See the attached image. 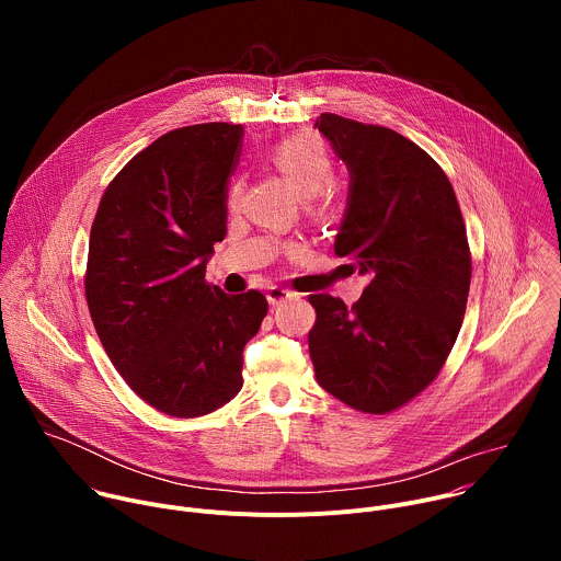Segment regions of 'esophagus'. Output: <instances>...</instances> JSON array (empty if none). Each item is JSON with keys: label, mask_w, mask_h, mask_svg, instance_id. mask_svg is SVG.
Wrapping results in <instances>:
<instances>
[{"label": "esophagus", "mask_w": 561, "mask_h": 561, "mask_svg": "<svg viewBox=\"0 0 561 561\" xmlns=\"http://www.w3.org/2000/svg\"><path fill=\"white\" fill-rule=\"evenodd\" d=\"M293 297H295V293H290V290H286V288H282V286H271V288L266 290V299H268L271 306H279L282 301L293 299Z\"/></svg>", "instance_id": "esophagus-1"}]
</instances>
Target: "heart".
<instances>
[{
  "label": "heart",
  "mask_w": 561,
  "mask_h": 561,
  "mask_svg": "<svg viewBox=\"0 0 561 561\" xmlns=\"http://www.w3.org/2000/svg\"><path fill=\"white\" fill-rule=\"evenodd\" d=\"M271 159L304 197H322V191L335 175V164L329 148L312 133H301L284 139L273 150ZM317 192L320 193L319 196L316 195ZM239 197H242V182L232 180L226 188V206L234 210L239 206Z\"/></svg>",
  "instance_id": "obj_1"
}]
</instances>
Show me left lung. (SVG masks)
Instances as JSON below:
<instances>
[{"label":"left lung","mask_w":561,"mask_h":561,"mask_svg":"<svg viewBox=\"0 0 561 561\" xmlns=\"http://www.w3.org/2000/svg\"><path fill=\"white\" fill-rule=\"evenodd\" d=\"M314 128L351 175L335 255L368 286L353 308L308 297V351L327 392L383 415L437 377L457 340L470 288L466 228L446 173L415 141L333 113Z\"/></svg>","instance_id":"8db88e82"}]
</instances>
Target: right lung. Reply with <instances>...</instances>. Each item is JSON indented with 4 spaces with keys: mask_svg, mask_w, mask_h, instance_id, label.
Instances as JSON below:
<instances>
[{
    "mask_svg": "<svg viewBox=\"0 0 561 561\" xmlns=\"http://www.w3.org/2000/svg\"><path fill=\"white\" fill-rule=\"evenodd\" d=\"M244 128L213 122L154 139L108 184L89 244L87 301L100 342L126 383L171 417H199L242 388L244 346L262 293L206 284L226 234V188Z\"/></svg>",
    "mask_w": 561,
    "mask_h": 561,
    "instance_id": "add662e5",
    "label": "right lung"
}]
</instances>
